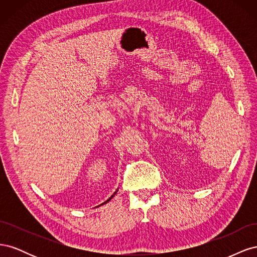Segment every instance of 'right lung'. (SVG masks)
I'll list each match as a JSON object with an SVG mask.
<instances>
[{
    "instance_id": "right-lung-1",
    "label": "right lung",
    "mask_w": 257,
    "mask_h": 257,
    "mask_svg": "<svg viewBox=\"0 0 257 257\" xmlns=\"http://www.w3.org/2000/svg\"><path fill=\"white\" fill-rule=\"evenodd\" d=\"M115 193H116V191H115V192H114V194H115ZM114 194H113V195H112V196H111V197H110V198H109V199H107V200H106V201H105V203H107V201H109V200H110V199H111V198H112V197H113V196H114ZM105 203H104V204H105Z\"/></svg>"
}]
</instances>
